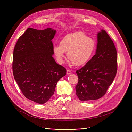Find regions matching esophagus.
<instances>
[{
  "mask_svg": "<svg viewBox=\"0 0 132 132\" xmlns=\"http://www.w3.org/2000/svg\"><path fill=\"white\" fill-rule=\"evenodd\" d=\"M71 74V71L69 70H67V75H70Z\"/></svg>",
  "mask_w": 132,
  "mask_h": 132,
  "instance_id": "esophagus-1",
  "label": "esophagus"
}]
</instances>
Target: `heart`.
Segmentation results:
<instances>
[{
  "mask_svg": "<svg viewBox=\"0 0 132 132\" xmlns=\"http://www.w3.org/2000/svg\"><path fill=\"white\" fill-rule=\"evenodd\" d=\"M95 46L93 38L78 31L66 35L61 40L60 45L54 46L53 51L59 62L63 61L64 52H67L68 59L73 64L81 65L85 63L92 56Z\"/></svg>",
  "mask_w": 132,
  "mask_h": 132,
  "instance_id": "heart-1",
  "label": "heart"
}]
</instances>
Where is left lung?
<instances>
[{"mask_svg": "<svg viewBox=\"0 0 132 132\" xmlns=\"http://www.w3.org/2000/svg\"><path fill=\"white\" fill-rule=\"evenodd\" d=\"M117 69V51L112 40L104 30L97 34L95 54L76 71L78 83L76 94L81 101L97 100L106 94Z\"/></svg>", "mask_w": 132, "mask_h": 132, "instance_id": "left-lung-1", "label": "left lung"}]
</instances>
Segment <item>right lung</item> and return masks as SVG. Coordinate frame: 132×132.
Segmentation results:
<instances>
[{
  "instance_id": "add662e5",
  "label": "right lung",
  "mask_w": 132,
  "mask_h": 132,
  "mask_svg": "<svg viewBox=\"0 0 132 132\" xmlns=\"http://www.w3.org/2000/svg\"><path fill=\"white\" fill-rule=\"evenodd\" d=\"M56 30L28 28L19 38L14 49L13 72L22 94L28 99L43 104L54 94L66 69L58 64L54 54Z\"/></svg>"
}]
</instances>
